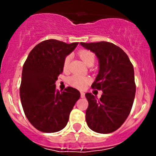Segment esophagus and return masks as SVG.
Listing matches in <instances>:
<instances>
[{"label":"esophagus","mask_w":156,"mask_h":156,"mask_svg":"<svg viewBox=\"0 0 156 156\" xmlns=\"http://www.w3.org/2000/svg\"><path fill=\"white\" fill-rule=\"evenodd\" d=\"M85 97V94L84 92H81V98H84Z\"/></svg>","instance_id":"1"}]
</instances>
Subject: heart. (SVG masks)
Here are the masks:
<instances>
[{
    "label": "heart",
    "instance_id": "obj_1",
    "mask_svg": "<svg viewBox=\"0 0 156 156\" xmlns=\"http://www.w3.org/2000/svg\"><path fill=\"white\" fill-rule=\"evenodd\" d=\"M80 58L81 60L86 64V65H90V64H94V61H95V55L92 53V52L89 51V50H82L79 51L78 53ZM71 56H67L64 59L63 61V69L64 70H67L69 68V63H70ZM90 81V78L87 76H83V75H73L70 76L68 78V82L70 85L72 87H75L78 89H83L87 85Z\"/></svg>",
    "mask_w": 156,
    "mask_h": 156
}]
</instances>
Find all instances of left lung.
Instances as JSON below:
<instances>
[{"label":"left lung","mask_w":156,"mask_h":156,"mask_svg":"<svg viewBox=\"0 0 156 156\" xmlns=\"http://www.w3.org/2000/svg\"><path fill=\"white\" fill-rule=\"evenodd\" d=\"M80 44L97 56L99 72L91 87L102 90L100 100L90 93L86 122L92 130L109 133L123 125L133 106L136 93L133 66L128 56L119 47L106 41Z\"/></svg>","instance_id":"8db88e82"}]
</instances>
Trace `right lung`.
I'll return each mask as SVG.
<instances>
[{"mask_svg":"<svg viewBox=\"0 0 156 156\" xmlns=\"http://www.w3.org/2000/svg\"><path fill=\"white\" fill-rule=\"evenodd\" d=\"M78 42L66 44L50 39L32 49L22 72L20 94L25 115L36 129L54 133L66 126L69 114L81 94L68 87L59 92L56 80L63 72V61Z\"/></svg>","mask_w":156,"mask_h":156,"instance_id":"add662e5","label":"right lung"}]
</instances>
